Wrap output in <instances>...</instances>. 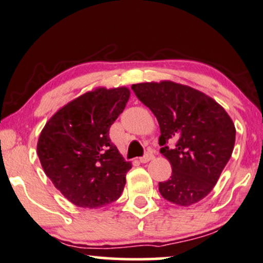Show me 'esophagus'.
<instances>
[{"mask_svg": "<svg viewBox=\"0 0 263 263\" xmlns=\"http://www.w3.org/2000/svg\"><path fill=\"white\" fill-rule=\"evenodd\" d=\"M154 158V155H153V153H151V151H146V154L144 155L143 157H140L139 158V161L142 162V163H146V162H149V161H151Z\"/></svg>", "mask_w": 263, "mask_h": 263, "instance_id": "obj_1", "label": "esophagus"}]
</instances>
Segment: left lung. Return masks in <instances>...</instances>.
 I'll use <instances>...</instances> for the list:
<instances>
[{
  "instance_id": "obj_1",
  "label": "left lung",
  "mask_w": 263,
  "mask_h": 263,
  "mask_svg": "<svg viewBox=\"0 0 263 263\" xmlns=\"http://www.w3.org/2000/svg\"><path fill=\"white\" fill-rule=\"evenodd\" d=\"M131 88L157 118L160 151L172 164L170 179L158 183L161 195L179 206L200 201L231 157L236 138L231 118L212 98L172 81Z\"/></svg>"
}]
</instances>
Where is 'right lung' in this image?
Segmentation results:
<instances>
[{"label":"right lung","mask_w":263,"mask_h":263,"mask_svg":"<svg viewBox=\"0 0 263 263\" xmlns=\"http://www.w3.org/2000/svg\"><path fill=\"white\" fill-rule=\"evenodd\" d=\"M128 98L125 87L88 91L62 107L40 133L44 172L73 205L98 209L123 193L132 164L110 142L109 128Z\"/></svg>","instance_id":"1"}]
</instances>
